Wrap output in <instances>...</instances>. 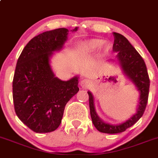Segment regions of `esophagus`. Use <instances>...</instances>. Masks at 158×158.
I'll list each match as a JSON object with an SVG mask.
<instances>
[{"label": "esophagus", "instance_id": "34e87169", "mask_svg": "<svg viewBox=\"0 0 158 158\" xmlns=\"http://www.w3.org/2000/svg\"><path fill=\"white\" fill-rule=\"evenodd\" d=\"M90 81L89 79H83V80L80 82V86L83 88L87 89L90 87Z\"/></svg>", "mask_w": 158, "mask_h": 158}]
</instances>
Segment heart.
<instances>
[{"instance_id":"heart-1","label":"heart","mask_w":158,"mask_h":158,"mask_svg":"<svg viewBox=\"0 0 158 158\" xmlns=\"http://www.w3.org/2000/svg\"><path fill=\"white\" fill-rule=\"evenodd\" d=\"M104 41L102 40L99 39H92L89 40L82 42L79 45V50L82 54L83 55H88L91 53L95 52L96 51L102 46ZM109 49V47L105 46L104 50L107 51Z\"/></svg>"}]
</instances>
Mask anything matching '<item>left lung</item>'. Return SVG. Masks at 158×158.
I'll use <instances>...</instances> for the list:
<instances>
[{
  "mask_svg": "<svg viewBox=\"0 0 158 158\" xmlns=\"http://www.w3.org/2000/svg\"><path fill=\"white\" fill-rule=\"evenodd\" d=\"M114 52H118L117 58L120 62L125 74L128 75V77L132 80L140 91V99L138 111L132 118H130L126 123L113 126L103 123L98 118L94 109L93 96L91 93L88 91L89 106L93 124L99 132L106 134H118L124 132L127 129L132 127L141 118L147 105L150 83L146 65L142 56H140L136 49L131 45L124 35L117 32H114Z\"/></svg>",
  "mask_w": 158,
  "mask_h": 158,
  "instance_id": "1",
  "label": "left lung"
}]
</instances>
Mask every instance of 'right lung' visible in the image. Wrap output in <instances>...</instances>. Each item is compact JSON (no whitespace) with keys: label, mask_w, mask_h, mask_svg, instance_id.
<instances>
[{"label":"right lung","mask_w":158,"mask_h":158,"mask_svg":"<svg viewBox=\"0 0 158 158\" xmlns=\"http://www.w3.org/2000/svg\"><path fill=\"white\" fill-rule=\"evenodd\" d=\"M68 31L60 28L35 36L24 47L16 63L13 81L15 112L35 133L58 128L66 104L79 90L77 77L60 80L55 77L49 64L52 52L62 48Z\"/></svg>","instance_id":"add662e5"}]
</instances>
